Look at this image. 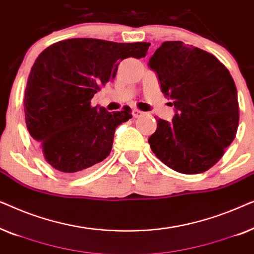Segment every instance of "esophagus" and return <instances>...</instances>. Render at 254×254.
Returning a JSON list of instances; mask_svg holds the SVG:
<instances>
[{"mask_svg":"<svg viewBox=\"0 0 254 254\" xmlns=\"http://www.w3.org/2000/svg\"><path fill=\"white\" fill-rule=\"evenodd\" d=\"M133 116H134V118H140L142 116H144V112H142V111L137 110V109H134L133 110Z\"/></svg>","mask_w":254,"mask_h":254,"instance_id":"1","label":"esophagus"}]
</instances>
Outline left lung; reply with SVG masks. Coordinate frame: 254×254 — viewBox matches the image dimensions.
Wrapping results in <instances>:
<instances>
[{
	"mask_svg": "<svg viewBox=\"0 0 254 254\" xmlns=\"http://www.w3.org/2000/svg\"><path fill=\"white\" fill-rule=\"evenodd\" d=\"M149 67L176 109L172 121L157 120V129L148 140L152 152L177 172L207 171L237 133L239 106L234 78L213 54L183 41L163 43Z\"/></svg>",
	"mask_w": 254,
	"mask_h": 254,
	"instance_id": "obj_1",
	"label": "left lung"
}]
</instances>
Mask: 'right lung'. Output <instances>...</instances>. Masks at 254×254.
Returning a JSON list of instances; mask_svg holds the SVG:
<instances>
[{"label": "right lung", "instance_id": "right-lung-1", "mask_svg": "<svg viewBox=\"0 0 254 254\" xmlns=\"http://www.w3.org/2000/svg\"><path fill=\"white\" fill-rule=\"evenodd\" d=\"M149 46L74 38L41 52L27 78L24 112L52 168L78 176L110 155L116 128L130 119V107L110 113L92 107L91 99L116 77L120 61L144 58Z\"/></svg>", "mask_w": 254, "mask_h": 254}]
</instances>
